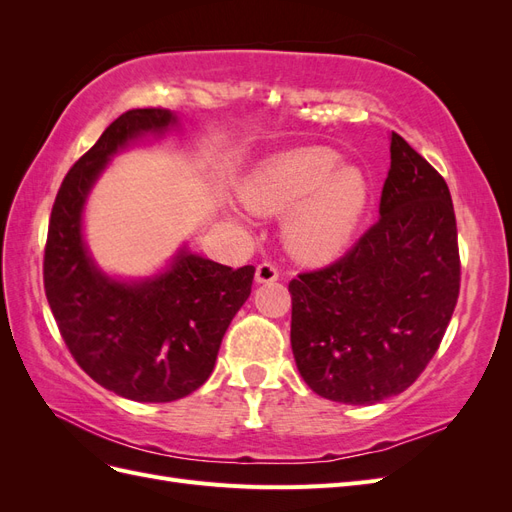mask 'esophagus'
<instances>
[{
  "instance_id": "34e87169",
  "label": "esophagus",
  "mask_w": 512,
  "mask_h": 512,
  "mask_svg": "<svg viewBox=\"0 0 512 512\" xmlns=\"http://www.w3.org/2000/svg\"><path fill=\"white\" fill-rule=\"evenodd\" d=\"M277 277H280V271H277V267L271 265V262H262V265L256 267V282L258 284H271L277 280Z\"/></svg>"
}]
</instances>
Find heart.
<instances>
[{"instance_id": "1", "label": "heart", "mask_w": 512, "mask_h": 512, "mask_svg": "<svg viewBox=\"0 0 512 512\" xmlns=\"http://www.w3.org/2000/svg\"><path fill=\"white\" fill-rule=\"evenodd\" d=\"M256 213H288V250L307 262L342 254L369 205V181L331 147H294L260 162L243 185Z\"/></svg>"}]
</instances>
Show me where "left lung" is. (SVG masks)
<instances>
[{"instance_id":"8db88e82","label":"left lung","mask_w":512,"mask_h":512,"mask_svg":"<svg viewBox=\"0 0 512 512\" xmlns=\"http://www.w3.org/2000/svg\"><path fill=\"white\" fill-rule=\"evenodd\" d=\"M459 275L448 185L393 132L380 220L346 256L288 284L290 344L309 389L350 406L404 393L442 342Z\"/></svg>"}]
</instances>
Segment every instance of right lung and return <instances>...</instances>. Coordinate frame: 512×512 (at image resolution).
<instances>
[{"instance_id":"add662e5","label":"right lung","mask_w":512,"mask_h":512,"mask_svg":"<svg viewBox=\"0 0 512 512\" xmlns=\"http://www.w3.org/2000/svg\"><path fill=\"white\" fill-rule=\"evenodd\" d=\"M177 123L166 108H132L117 117L68 170L44 247V292L74 361L104 389L147 404L181 399L205 384L256 271L230 269L185 245L164 271L143 280H117L91 258L83 211L108 160Z\"/></svg>"}]
</instances>
